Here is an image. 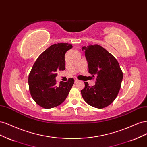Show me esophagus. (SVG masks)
<instances>
[{
  "mask_svg": "<svg viewBox=\"0 0 147 147\" xmlns=\"http://www.w3.org/2000/svg\"><path fill=\"white\" fill-rule=\"evenodd\" d=\"M74 80H75V83H77V82H78L79 81L77 78H75Z\"/></svg>",
  "mask_w": 147,
  "mask_h": 147,
  "instance_id": "esophagus-1",
  "label": "esophagus"
}]
</instances>
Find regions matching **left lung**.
I'll return each mask as SVG.
<instances>
[{
    "mask_svg": "<svg viewBox=\"0 0 147 147\" xmlns=\"http://www.w3.org/2000/svg\"><path fill=\"white\" fill-rule=\"evenodd\" d=\"M89 73L96 77L95 85L85 86L81 91L87 104L97 109L107 107L116 99L123 80V72L116 58L99 45L83 47Z\"/></svg>",
    "mask_w": 147,
    "mask_h": 147,
    "instance_id": "left-lung-1",
    "label": "left lung"
}]
</instances>
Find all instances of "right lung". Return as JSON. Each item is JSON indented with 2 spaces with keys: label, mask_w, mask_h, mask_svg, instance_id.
Instances as JSON below:
<instances>
[{
  "label": "right lung",
  "mask_w": 147,
  "mask_h": 147,
  "mask_svg": "<svg viewBox=\"0 0 147 147\" xmlns=\"http://www.w3.org/2000/svg\"><path fill=\"white\" fill-rule=\"evenodd\" d=\"M72 44L57 43L48 48L40 55L29 75V91L34 100L45 109L61 104L67 97L74 83L73 78L57 86V72L64 70L65 54Z\"/></svg>",
  "instance_id": "obj_1"
}]
</instances>
